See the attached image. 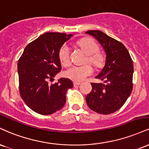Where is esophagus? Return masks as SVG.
<instances>
[{
  "label": "esophagus",
  "mask_w": 149,
  "mask_h": 149,
  "mask_svg": "<svg viewBox=\"0 0 149 149\" xmlns=\"http://www.w3.org/2000/svg\"><path fill=\"white\" fill-rule=\"evenodd\" d=\"M73 84H74V86H78V85L81 84V82H79V81H74V82H73Z\"/></svg>",
  "instance_id": "34e87169"
}]
</instances>
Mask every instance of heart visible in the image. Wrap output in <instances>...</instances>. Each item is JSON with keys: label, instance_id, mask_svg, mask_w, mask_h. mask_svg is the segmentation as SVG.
Segmentation results:
<instances>
[{"label": "heart", "instance_id": "1", "mask_svg": "<svg viewBox=\"0 0 149 149\" xmlns=\"http://www.w3.org/2000/svg\"><path fill=\"white\" fill-rule=\"evenodd\" d=\"M79 46L86 54L87 60L89 63L95 67L99 68L102 65L104 62V56L97 52L99 47L91 38H83L78 42ZM61 63L63 65H68L70 63V47L65 44L61 47L58 52ZM93 68L89 65H73L66 70L65 76L75 81H81L93 73Z\"/></svg>", "mask_w": 149, "mask_h": 149}]
</instances>
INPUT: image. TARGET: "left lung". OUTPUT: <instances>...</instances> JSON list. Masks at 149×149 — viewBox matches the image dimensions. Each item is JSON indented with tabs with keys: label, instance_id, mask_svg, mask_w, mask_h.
<instances>
[{
	"label": "left lung",
	"instance_id": "left-lung-1",
	"mask_svg": "<svg viewBox=\"0 0 149 149\" xmlns=\"http://www.w3.org/2000/svg\"><path fill=\"white\" fill-rule=\"evenodd\" d=\"M106 54L105 65L95 78L104 83H91L92 91L86 97L88 107L101 114H109L118 110L132 93L133 62L125 47L100 31H88Z\"/></svg>",
	"mask_w": 149,
	"mask_h": 149
}]
</instances>
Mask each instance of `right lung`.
<instances>
[{
	"label": "right lung",
	"mask_w": 149,
	"mask_h": 149,
	"mask_svg": "<svg viewBox=\"0 0 149 149\" xmlns=\"http://www.w3.org/2000/svg\"><path fill=\"white\" fill-rule=\"evenodd\" d=\"M72 35L46 33L29 43L19 59L20 95L30 109L42 115L60 110L66 102V92L73 87L70 79L61 78L51 84L61 70L59 49Z\"/></svg>",
	"instance_id": "add662e5"
}]
</instances>
